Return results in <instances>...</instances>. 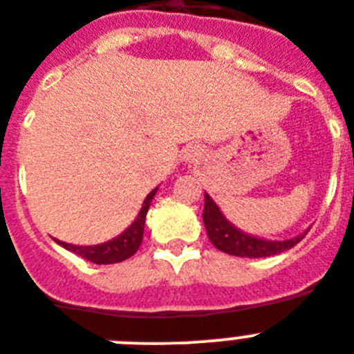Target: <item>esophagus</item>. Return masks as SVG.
Segmentation results:
<instances>
[{
    "label": "esophagus",
    "mask_w": 354,
    "mask_h": 354,
    "mask_svg": "<svg viewBox=\"0 0 354 354\" xmlns=\"http://www.w3.org/2000/svg\"><path fill=\"white\" fill-rule=\"evenodd\" d=\"M183 159L186 162H198L202 159L201 148H198L197 145H195V147H188V148H186V150H184Z\"/></svg>",
    "instance_id": "esophagus-1"
}]
</instances>
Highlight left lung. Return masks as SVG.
<instances>
[{"label":"left lung","mask_w":354,"mask_h":354,"mask_svg":"<svg viewBox=\"0 0 354 354\" xmlns=\"http://www.w3.org/2000/svg\"><path fill=\"white\" fill-rule=\"evenodd\" d=\"M202 220H204L211 243L222 252H227L231 256H240V258H267V256L285 252V250L297 245L308 232H301V234L290 238V240H265V238L249 234V232L241 231L234 223L229 222L225 218V214L216 206V202L207 193H204V214H202Z\"/></svg>","instance_id":"left-lung-1"}]
</instances>
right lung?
I'll return each mask as SVG.
<instances>
[{
  "label": "right lung",
  "instance_id": "add662e5",
  "mask_svg": "<svg viewBox=\"0 0 354 354\" xmlns=\"http://www.w3.org/2000/svg\"><path fill=\"white\" fill-rule=\"evenodd\" d=\"M157 189H159V186L148 193L134 222H132L122 234H118L116 238H113V240H107L104 241V243H98V245H71V243H66V241H55L59 245L64 247V249L71 250V252H75V254L78 256H82L84 259H87L91 263L111 265L125 261L127 258H131V256H134L136 252H138L141 241H143L145 218H147L148 207L152 204Z\"/></svg>",
  "mask_w": 354,
  "mask_h": 354
}]
</instances>
